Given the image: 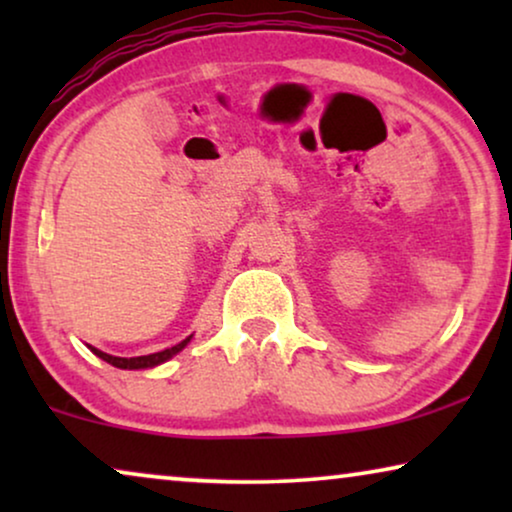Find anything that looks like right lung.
Masks as SVG:
<instances>
[{
  "label": "right lung",
  "mask_w": 512,
  "mask_h": 512,
  "mask_svg": "<svg viewBox=\"0 0 512 512\" xmlns=\"http://www.w3.org/2000/svg\"><path fill=\"white\" fill-rule=\"evenodd\" d=\"M188 342H191V335H188L186 340H181L179 345H174L170 349H163V352H156V354H146V356H132V359H123V356H111V354H104L100 349L90 347V352L95 356H100L102 361L111 363V366L116 368H123V370H139V368H153V366H160V363L170 361L174 354H179L181 349H184Z\"/></svg>",
  "instance_id": "1"
}]
</instances>
